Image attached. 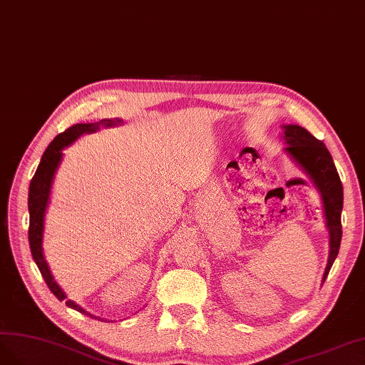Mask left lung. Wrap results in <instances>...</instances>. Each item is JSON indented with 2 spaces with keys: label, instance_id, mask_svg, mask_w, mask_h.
<instances>
[{
  "label": "left lung",
  "instance_id": "left-lung-1",
  "mask_svg": "<svg viewBox=\"0 0 365 365\" xmlns=\"http://www.w3.org/2000/svg\"><path fill=\"white\" fill-rule=\"evenodd\" d=\"M282 139L287 147L284 151L296 165L308 175L322 197V206L329 232V257L322 277V284L331 272V267L339 252L341 212H343V185L332 160L331 153L322 140L315 139L307 128L297 124L282 125Z\"/></svg>",
  "mask_w": 365,
  "mask_h": 365
}]
</instances>
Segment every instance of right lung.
Wrapping results in <instances>:
<instances>
[{
	"label": "right lung",
	"mask_w": 365,
	"mask_h": 365,
	"mask_svg": "<svg viewBox=\"0 0 365 365\" xmlns=\"http://www.w3.org/2000/svg\"><path fill=\"white\" fill-rule=\"evenodd\" d=\"M120 124H123V120H120V118H112V120L108 118V120H101L98 123L76 124L73 127H69L68 130H65L63 133L57 135L53 139V143L46 147L45 153L41 158L39 167L30 182V187H29V212H30L29 242H30L31 256H33L34 262H36L43 280L46 282V285H48L50 291L61 302L66 299V294L54 280V277L51 274V269L45 261L43 247H42L45 214H46V207H48V203H50L54 175L57 173V168L61 167V162L63 159V150L71 145L74 140H77L81 135L97 132V130H100V127H113V125H120ZM66 307L71 309H76L85 315H91L92 319H100V317H96V315L89 314L88 311H85L80 307V304H77L73 300H66Z\"/></svg>",
	"instance_id": "1"
}]
</instances>
